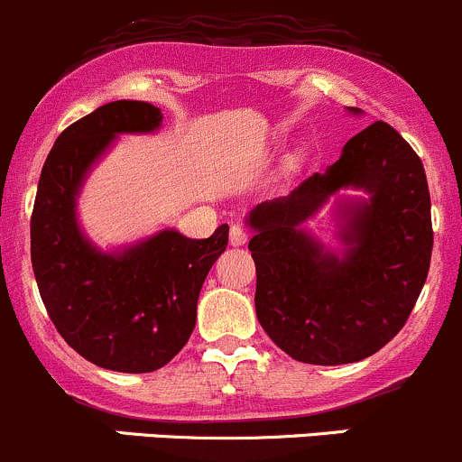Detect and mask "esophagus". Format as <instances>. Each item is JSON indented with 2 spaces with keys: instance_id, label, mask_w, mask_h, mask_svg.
Wrapping results in <instances>:
<instances>
[{
  "instance_id": "34e87169",
  "label": "esophagus",
  "mask_w": 462,
  "mask_h": 462,
  "mask_svg": "<svg viewBox=\"0 0 462 462\" xmlns=\"http://www.w3.org/2000/svg\"><path fill=\"white\" fill-rule=\"evenodd\" d=\"M229 237H231V245L233 246H242V245H246V240H249V233H246L245 226L233 225Z\"/></svg>"
}]
</instances>
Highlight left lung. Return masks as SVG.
<instances>
[{
  "label": "left lung",
  "instance_id": "8db88e82",
  "mask_svg": "<svg viewBox=\"0 0 462 462\" xmlns=\"http://www.w3.org/2000/svg\"><path fill=\"white\" fill-rule=\"evenodd\" d=\"M345 188L365 198L340 197ZM331 197L340 250L301 226ZM246 226L260 325L309 365L358 363L383 349L420 296L434 246L422 162L384 122L351 137L325 173L251 208Z\"/></svg>",
  "mask_w": 462,
  "mask_h": 462
}]
</instances>
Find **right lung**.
<instances>
[{
	"mask_svg": "<svg viewBox=\"0 0 462 462\" xmlns=\"http://www.w3.org/2000/svg\"><path fill=\"white\" fill-rule=\"evenodd\" d=\"M162 111L149 102L104 104L55 140L31 217V260L40 296L61 337L93 365L146 374L187 345L198 298L225 254L229 225L207 240L162 229L122 249L104 251L78 220L90 169L125 133H155Z\"/></svg>",
	"mask_w": 462,
	"mask_h": 462,
	"instance_id": "obj_1",
	"label": "right lung"
}]
</instances>
